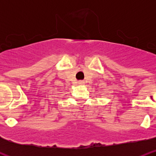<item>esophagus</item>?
I'll list each match as a JSON object with an SVG mask.
<instances>
[{
    "instance_id": "obj_1",
    "label": "esophagus",
    "mask_w": 156,
    "mask_h": 156,
    "mask_svg": "<svg viewBox=\"0 0 156 156\" xmlns=\"http://www.w3.org/2000/svg\"><path fill=\"white\" fill-rule=\"evenodd\" d=\"M78 83H79V84H83L84 81H83V80H79V81H78Z\"/></svg>"
}]
</instances>
